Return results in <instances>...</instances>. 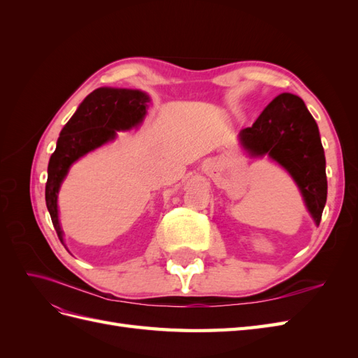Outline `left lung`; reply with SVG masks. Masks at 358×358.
<instances>
[{
    "label": "left lung",
    "mask_w": 358,
    "mask_h": 358,
    "mask_svg": "<svg viewBox=\"0 0 358 358\" xmlns=\"http://www.w3.org/2000/svg\"><path fill=\"white\" fill-rule=\"evenodd\" d=\"M239 137L249 154H267L289 171L313 221L320 225L327 201L326 157L318 125L300 96L288 92L278 95Z\"/></svg>",
    "instance_id": "1"
}]
</instances>
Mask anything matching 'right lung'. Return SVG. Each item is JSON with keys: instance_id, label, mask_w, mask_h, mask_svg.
Returning a JSON list of instances; mask_svg holds the SVG:
<instances>
[{"instance_id": "right-lung-1", "label": "right lung", "mask_w": 358, "mask_h": 358, "mask_svg": "<svg viewBox=\"0 0 358 358\" xmlns=\"http://www.w3.org/2000/svg\"><path fill=\"white\" fill-rule=\"evenodd\" d=\"M149 96L136 90L99 88L91 92L62 128L48 167L46 206L52 224L62 241L57 197L70 166L90 150L115 138L119 129H129L143 121Z\"/></svg>"}]
</instances>
